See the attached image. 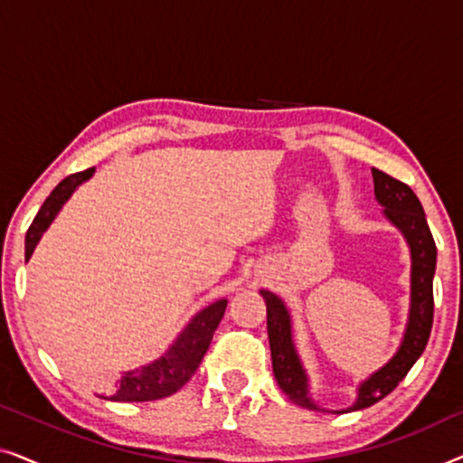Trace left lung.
<instances>
[{"instance_id": "8db88e82", "label": "left lung", "mask_w": 463, "mask_h": 463, "mask_svg": "<svg viewBox=\"0 0 463 463\" xmlns=\"http://www.w3.org/2000/svg\"><path fill=\"white\" fill-rule=\"evenodd\" d=\"M373 183H375V200L383 206L385 219L402 233L411 250V303L409 318L404 326V335L401 347L385 363L382 369L366 377L356 390V402L347 411L366 409L371 404L388 396L411 366L417 363L432 331L434 318V295L432 280L436 271V244L430 232L426 213L413 189L404 185L394 176L373 168ZM265 306H268V337L271 350V366H274V377L280 390L295 404L303 409L320 411L318 404L309 396V377L303 363L297 354L293 341V320H290L288 307L284 306L280 297L271 290L261 288Z\"/></svg>"}]
</instances>
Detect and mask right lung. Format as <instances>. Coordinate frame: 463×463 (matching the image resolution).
<instances>
[{
  "label": "right lung",
  "instance_id": "obj_1",
  "mask_svg": "<svg viewBox=\"0 0 463 463\" xmlns=\"http://www.w3.org/2000/svg\"><path fill=\"white\" fill-rule=\"evenodd\" d=\"M92 175L94 168H88L84 173H75L67 176V179H62L52 189V194L42 204L40 213L35 214L33 223H31L27 232V238H24V257H27V261L33 255L43 232L48 230L50 223L56 219V214L61 213L62 204ZM225 307L227 299H219L211 303V306H206L204 309H200L160 358H156L154 363L145 366H138L135 371L124 373L118 383L116 394L109 396V401L147 402L160 401V398H166L175 394V392H179L192 379L195 369L202 363V358H204L208 345L213 341V335L217 331L221 318H223Z\"/></svg>",
  "mask_w": 463,
  "mask_h": 463
}]
</instances>
